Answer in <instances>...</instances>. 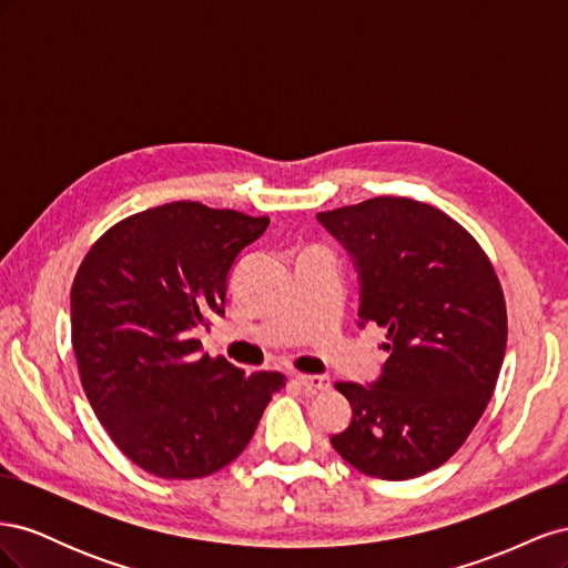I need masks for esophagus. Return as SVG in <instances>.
<instances>
[{
  "label": "esophagus",
  "mask_w": 568,
  "mask_h": 568,
  "mask_svg": "<svg viewBox=\"0 0 568 568\" xmlns=\"http://www.w3.org/2000/svg\"><path fill=\"white\" fill-rule=\"evenodd\" d=\"M294 382L307 390H326L332 386L329 376H320V374H294Z\"/></svg>",
  "instance_id": "1"
}]
</instances>
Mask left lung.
Here are the masks:
<instances>
[{"mask_svg":"<svg viewBox=\"0 0 568 568\" xmlns=\"http://www.w3.org/2000/svg\"><path fill=\"white\" fill-rule=\"evenodd\" d=\"M359 282L357 326L388 332L372 384H338L353 407L334 450L367 476L415 478L448 462L484 415L507 346V311L486 253L422 201L376 196L317 213Z\"/></svg>","mask_w":568,"mask_h":568,"instance_id":"8db88e82","label":"left lung"}]
</instances>
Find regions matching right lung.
<instances>
[{
	"mask_svg": "<svg viewBox=\"0 0 568 568\" xmlns=\"http://www.w3.org/2000/svg\"><path fill=\"white\" fill-rule=\"evenodd\" d=\"M267 217L175 201L125 217L71 288L82 388L113 443L161 478H201L244 453L280 372L234 367L189 338L225 315L230 272Z\"/></svg>",
	"mask_w": 568,
	"mask_h": 568,
	"instance_id": "obj_1",
	"label": "right lung"
}]
</instances>
